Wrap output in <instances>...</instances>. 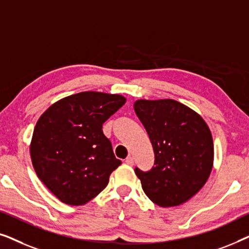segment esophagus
I'll return each instance as SVG.
<instances>
[{
    "instance_id": "esophagus-1",
    "label": "esophagus",
    "mask_w": 249,
    "mask_h": 249,
    "mask_svg": "<svg viewBox=\"0 0 249 249\" xmlns=\"http://www.w3.org/2000/svg\"><path fill=\"white\" fill-rule=\"evenodd\" d=\"M125 163H127L128 165H134V158H132V156H128V158L125 159Z\"/></svg>"
}]
</instances>
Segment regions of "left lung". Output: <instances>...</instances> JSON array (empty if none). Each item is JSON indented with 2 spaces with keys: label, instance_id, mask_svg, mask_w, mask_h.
<instances>
[{
  "label": "left lung",
  "instance_id": "obj_1",
  "mask_svg": "<svg viewBox=\"0 0 249 249\" xmlns=\"http://www.w3.org/2000/svg\"><path fill=\"white\" fill-rule=\"evenodd\" d=\"M136 114L155 154L149 171L135 168L146 196L162 207L178 206L200 190L212 171L214 148L209 125L175 100L135 102Z\"/></svg>",
  "mask_w": 249,
  "mask_h": 249
}]
</instances>
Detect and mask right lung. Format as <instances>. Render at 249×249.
Returning <instances> with one entry per match:
<instances>
[{
	"mask_svg": "<svg viewBox=\"0 0 249 249\" xmlns=\"http://www.w3.org/2000/svg\"><path fill=\"white\" fill-rule=\"evenodd\" d=\"M125 103L118 94L83 91L54 103L37 121L30 156L47 189L68 205H84L121 164L102 130Z\"/></svg>",
	"mask_w": 249,
	"mask_h": 249,
	"instance_id": "add662e5",
	"label": "right lung"
}]
</instances>
